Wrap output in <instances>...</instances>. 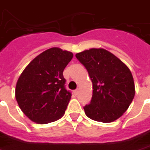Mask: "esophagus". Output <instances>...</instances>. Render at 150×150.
<instances>
[{"mask_svg": "<svg viewBox=\"0 0 150 150\" xmlns=\"http://www.w3.org/2000/svg\"><path fill=\"white\" fill-rule=\"evenodd\" d=\"M78 92H79V90H78V88H77V89H76V90H74V93L75 95H77L78 94Z\"/></svg>", "mask_w": 150, "mask_h": 150, "instance_id": "1", "label": "esophagus"}]
</instances>
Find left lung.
Returning <instances> with one entry per match:
<instances>
[{"mask_svg":"<svg viewBox=\"0 0 150 150\" xmlns=\"http://www.w3.org/2000/svg\"><path fill=\"white\" fill-rule=\"evenodd\" d=\"M93 83L90 104L84 107L92 120L110 123L121 117L135 95L133 75L121 60L106 50L93 48L76 54Z\"/></svg>","mask_w":150,"mask_h":150,"instance_id":"8db88e82","label":"left lung"}]
</instances>
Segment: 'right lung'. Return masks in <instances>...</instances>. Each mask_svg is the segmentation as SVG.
Instances as JSON below:
<instances>
[{
  "label": "right lung",
  "mask_w": 150,
  "mask_h": 150,
  "mask_svg": "<svg viewBox=\"0 0 150 150\" xmlns=\"http://www.w3.org/2000/svg\"><path fill=\"white\" fill-rule=\"evenodd\" d=\"M73 52L57 47L37 56L17 80L15 97L20 109L31 121L47 124L64 114L71 93L64 88L63 71Z\"/></svg>",
  "instance_id": "right-lung-1"
}]
</instances>
